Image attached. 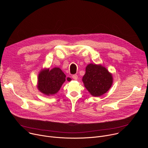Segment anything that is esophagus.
<instances>
[{
    "mask_svg": "<svg viewBox=\"0 0 148 148\" xmlns=\"http://www.w3.org/2000/svg\"><path fill=\"white\" fill-rule=\"evenodd\" d=\"M72 78H73L74 79H75V80H77V79H78V75H77V74H74V75H73V76H72Z\"/></svg>",
    "mask_w": 148,
    "mask_h": 148,
    "instance_id": "1",
    "label": "esophagus"
}]
</instances>
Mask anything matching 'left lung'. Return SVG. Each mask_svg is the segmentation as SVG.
<instances>
[{
    "label": "left lung",
    "instance_id": "left-lung-1",
    "mask_svg": "<svg viewBox=\"0 0 148 148\" xmlns=\"http://www.w3.org/2000/svg\"><path fill=\"white\" fill-rule=\"evenodd\" d=\"M84 86L94 97H99L106 93L112 86L113 78L105 67L101 64H88L82 77Z\"/></svg>",
    "mask_w": 148,
    "mask_h": 148
}]
</instances>
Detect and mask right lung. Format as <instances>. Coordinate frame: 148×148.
I'll use <instances>...</instances> for the list:
<instances>
[{"label":"right lung","instance_id":"right-lung-1","mask_svg":"<svg viewBox=\"0 0 148 148\" xmlns=\"http://www.w3.org/2000/svg\"><path fill=\"white\" fill-rule=\"evenodd\" d=\"M66 79L69 81L71 80L69 77L66 78L64 73L58 67L53 68L51 70L43 69L38 74L37 88L45 95H54L60 90Z\"/></svg>","mask_w":148,"mask_h":148}]
</instances>
